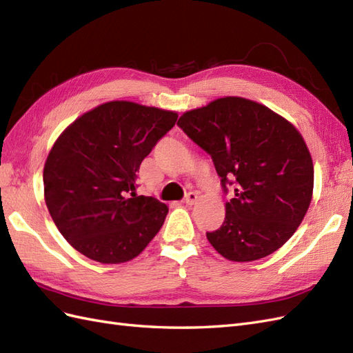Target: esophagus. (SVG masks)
Listing matches in <instances>:
<instances>
[{"instance_id":"obj_1","label":"esophagus","mask_w":353,"mask_h":353,"mask_svg":"<svg viewBox=\"0 0 353 353\" xmlns=\"http://www.w3.org/2000/svg\"><path fill=\"white\" fill-rule=\"evenodd\" d=\"M196 200H198V195L195 194V192H189L186 196H185V204L186 205H194L195 203H196Z\"/></svg>"}]
</instances>
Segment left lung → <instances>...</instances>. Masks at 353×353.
<instances>
[{
    "label": "left lung",
    "instance_id": "left-lung-1",
    "mask_svg": "<svg viewBox=\"0 0 353 353\" xmlns=\"http://www.w3.org/2000/svg\"><path fill=\"white\" fill-rule=\"evenodd\" d=\"M177 125L210 153L225 191L236 180L223 223L205 234L216 252L250 263L282 248L313 196V161L301 132L267 105L241 97L188 110Z\"/></svg>",
    "mask_w": 353,
    "mask_h": 353
}]
</instances>
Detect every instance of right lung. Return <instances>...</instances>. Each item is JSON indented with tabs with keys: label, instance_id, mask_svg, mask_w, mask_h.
<instances>
[{
	"label": "right lung",
	"instance_id": "right-lung-1",
	"mask_svg": "<svg viewBox=\"0 0 353 353\" xmlns=\"http://www.w3.org/2000/svg\"><path fill=\"white\" fill-rule=\"evenodd\" d=\"M177 112L108 101L61 132L44 162V201L64 239L86 258L122 264L139 256L168 207L135 195L141 161L173 128Z\"/></svg>",
	"mask_w": 353,
	"mask_h": 353
}]
</instances>
